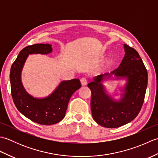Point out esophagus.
Masks as SVG:
<instances>
[{
	"instance_id": "34e87169",
	"label": "esophagus",
	"mask_w": 158,
	"mask_h": 158,
	"mask_svg": "<svg viewBox=\"0 0 158 158\" xmlns=\"http://www.w3.org/2000/svg\"><path fill=\"white\" fill-rule=\"evenodd\" d=\"M80 81H81V83L82 85H86L87 84H88V80H87L85 77H83V78L80 79Z\"/></svg>"
}]
</instances>
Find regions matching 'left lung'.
Here are the masks:
<instances>
[{"label":"left lung","instance_id":"8db88e82","mask_svg":"<svg viewBox=\"0 0 158 158\" xmlns=\"http://www.w3.org/2000/svg\"><path fill=\"white\" fill-rule=\"evenodd\" d=\"M125 56L117 69L110 73L96 76L88 83L91 90L93 119L105 127H118L130 122L139 113L145 99L148 75L142 59L136 50L123 45ZM113 74L116 78H126L127 83L123 98L114 101L106 93L101 82Z\"/></svg>","mask_w":158,"mask_h":158}]
</instances>
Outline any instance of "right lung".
<instances>
[{
	"instance_id": "obj_1",
	"label": "right lung",
	"mask_w": 158,
	"mask_h": 158,
	"mask_svg": "<svg viewBox=\"0 0 158 158\" xmlns=\"http://www.w3.org/2000/svg\"><path fill=\"white\" fill-rule=\"evenodd\" d=\"M52 52L49 44L28 45L19 52L10 71L12 98L16 108L22 115L41 125H52L60 122L65 116L70 97L81 88L77 79L63 81L53 92L44 98H36L26 92L21 81V72L29 54H48Z\"/></svg>"
}]
</instances>
